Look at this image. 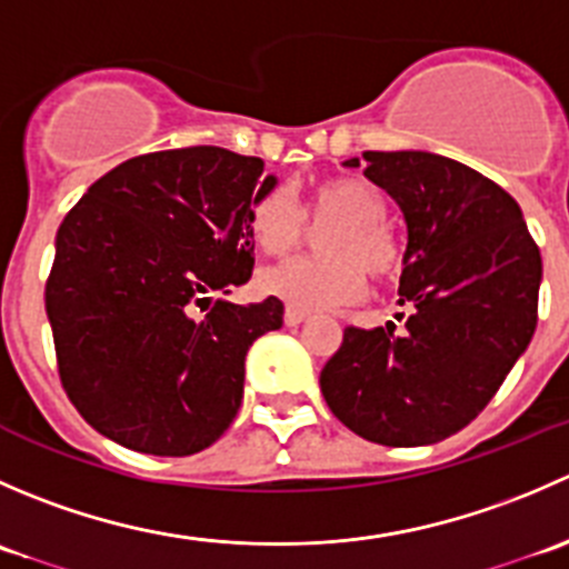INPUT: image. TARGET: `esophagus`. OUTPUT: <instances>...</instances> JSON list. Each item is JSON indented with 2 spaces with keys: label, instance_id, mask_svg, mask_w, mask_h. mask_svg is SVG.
Masks as SVG:
<instances>
[{
  "label": "esophagus",
  "instance_id": "34e87169",
  "mask_svg": "<svg viewBox=\"0 0 569 569\" xmlns=\"http://www.w3.org/2000/svg\"><path fill=\"white\" fill-rule=\"evenodd\" d=\"M308 317H311V313L308 311H302V308H295V306H286V313H283V319H286V325H302V321H306Z\"/></svg>",
  "mask_w": 569,
  "mask_h": 569
}]
</instances>
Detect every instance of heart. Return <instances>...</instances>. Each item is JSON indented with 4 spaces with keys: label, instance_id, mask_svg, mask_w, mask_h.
<instances>
[{
    "label": "heart",
    "instance_id": "1",
    "mask_svg": "<svg viewBox=\"0 0 569 569\" xmlns=\"http://www.w3.org/2000/svg\"><path fill=\"white\" fill-rule=\"evenodd\" d=\"M311 222H332L319 237L321 258H297L258 274L263 295H272L302 311L349 306L366 291V272L388 280L399 272L401 252L388 233V198L366 178L341 176L317 183L308 198ZM250 237L267 256H286L306 237L300 206L272 189L252 200Z\"/></svg>",
    "mask_w": 569,
    "mask_h": 569
}]
</instances>
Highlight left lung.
<instances>
[{
    "label": "left lung",
    "mask_w": 569,
    "mask_h": 569,
    "mask_svg": "<svg viewBox=\"0 0 569 569\" xmlns=\"http://www.w3.org/2000/svg\"><path fill=\"white\" fill-rule=\"evenodd\" d=\"M363 162L407 222V317L401 330L347 327L319 386L360 438L429 446L468 427L526 352L542 258L518 200L468 164L429 151H366Z\"/></svg>",
    "instance_id": "left-lung-1"
}]
</instances>
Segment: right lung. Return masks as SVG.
Returning a JSON list of instances; mask_svg holds the SVG:
<instances>
[{"instance_id": "obj_1", "label": "right lung", "mask_w": 569, "mask_h": 569, "mask_svg": "<svg viewBox=\"0 0 569 569\" xmlns=\"http://www.w3.org/2000/svg\"><path fill=\"white\" fill-rule=\"evenodd\" d=\"M274 183L258 157L176 148L118 164L68 211L46 317L62 388L96 432L187 457L231 427L248 349L283 325V302L209 295L250 280V206Z\"/></svg>"}]
</instances>
